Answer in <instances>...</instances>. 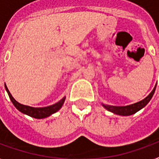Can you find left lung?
Masks as SVG:
<instances>
[{
  "instance_id": "obj_1",
  "label": "left lung",
  "mask_w": 159,
  "mask_h": 159,
  "mask_svg": "<svg viewBox=\"0 0 159 159\" xmlns=\"http://www.w3.org/2000/svg\"><path fill=\"white\" fill-rule=\"evenodd\" d=\"M157 85V84H156ZM156 85L153 88V90L152 91V92L148 97L144 98L143 100L140 101L136 103L131 104V105H128V106H111V105H104L102 104V106L106 108L107 111L112 112V113L118 114V115H121V116H129V115H132L136 112H138L139 110H141V108H143L147 104L150 102L152 99V97L153 96L155 90H156Z\"/></svg>"
}]
</instances>
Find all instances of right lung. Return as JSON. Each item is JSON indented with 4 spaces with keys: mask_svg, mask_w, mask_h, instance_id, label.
I'll list each match as a JSON object with an SVG mask.
<instances>
[{
    "mask_svg": "<svg viewBox=\"0 0 159 159\" xmlns=\"http://www.w3.org/2000/svg\"><path fill=\"white\" fill-rule=\"evenodd\" d=\"M5 88L6 91L7 92L8 96L11 99V102L14 105L15 107L20 111L21 113H24V114H27L29 116L34 118V119H45L47 117L51 116L53 113H57L61 107H62L63 103H64V101H65L66 97H64L62 99L59 101L58 102L51 105L48 107H33L26 106V105H23V104L19 103L17 101L15 100L14 98L12 97V96L10 93V91H8L7 87L5 84Z\"/></svg>",
    "mask_w": 159,
    "mask_h": 159,
    "instance_id": "obj_1",
    "label": "right lung"
}]
</instances>
